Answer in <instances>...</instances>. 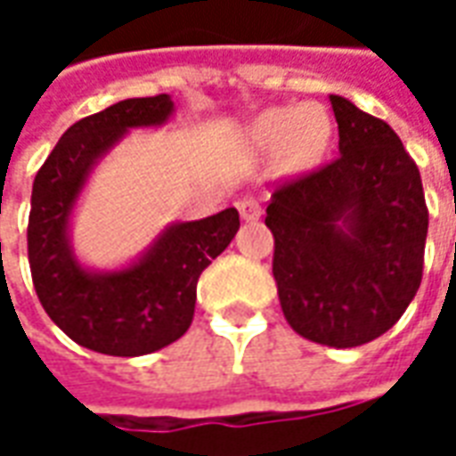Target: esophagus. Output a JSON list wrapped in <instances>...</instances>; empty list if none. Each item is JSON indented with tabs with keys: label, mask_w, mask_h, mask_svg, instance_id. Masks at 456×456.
I'll list each match as a JSON object with an SVG mask.
<instances>
[{
	"label": "esophagus",
	"mask_w": 456,
	"mask_h": 456,
	"mask_svg": "<svg viewBox=\"0 0 456 456\" xmlns=\"http://www.w3.org/2000/svg\"><path fill=\"white\" fill-rule=\"evenodd\" d=\"M239 215L247 222H254V219L261 217V202L256 198H244L239 202Z\"/></svg>",
	"instance_id": "34e87169"
}]
</instances>
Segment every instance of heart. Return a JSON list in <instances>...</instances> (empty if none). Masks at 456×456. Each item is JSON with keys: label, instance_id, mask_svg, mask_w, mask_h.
I'll return each mask as SVG.
<instances>
[{"label": "heart", "instance_id": "heart-1", "mask_svg": "<svg viewBox=\"0 0 456 456\" xmlns=\"http://www.w3.org/2000/svg\"><path fill=\"white\" fill-rule=\"evenodd\" d=\"M254 141L261 151H281L293 166H310L330 141V119L322 107H278L254 124Z\"/></svg>", "mask_w": 456, "mask_h": 456}]
</instances>
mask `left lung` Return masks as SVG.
I'll return each instance as SVG.
<instances>
[{"label": "left lung", "mask_w": 456, "mask_h": 456, "mask_svg": "<svg viewBox=\"0 0 456 456\" xmlns=\"http://www.w3.org/2000/svg\"><path fill=\"white\" fill-rule=\"evenodd\" d=\"M330 102L339 156L278 185L266 227L288 325L349 349L388 332L418 293L428 205L398 134L344 97Z\"/></svg>", "instance_id": "left-lung-1"}]
</instances>
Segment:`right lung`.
Wrapping results in <instances>:
<instances>
[{
	"mask_svg": "<svg viewBox=\"0 0 456 456\" xmlns=\"http://www.w3.org/2000/svg\"><path fill=\"white\" fill-rule=\"evenodd\" d=\"M173 112L168 94L134 97L75 121L38 168L28 212V266L41 305L80 346L110 356L159 352L188 332L198 278L239 229L227 208L170 227L139 264L90 273L68 247V219L87 173L134 126L163 124Z\"/></svg>",
	"mask_w": 456,
	"mask_h": 456,
	"instance_id": "add662e5",
	"label": "right lung"
}]
</instances>
